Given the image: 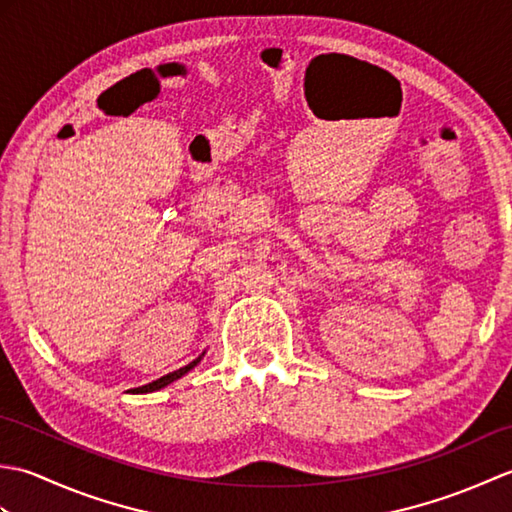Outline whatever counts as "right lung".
I'll use <instances>...</instances> for the list:
<instances>
[{
    "instance_id": "obj_1",
    "label": "right lung",
    "mask_w": 512,
    "mask_h": 512,
    "mask_svg": "<svg viewBox=\"0 0 512 512\" xmlns=\"http://www.w3.org/2000/svg\"><path fill=\"white\" fill-rule=\"evenodd\" d=\"M202 356H204V352H202ZM202 356H198L195 358V361H191L189 365H184V367H180V369H176V372H171V374H167V376H162V378H158V380H154V383H149V385H143V387H136V389H129L132 391V394H149V391H156V389H162V387H167L169 383H173V380H178V378H182L184 374L187 372H191V369L198 365L200 361H202Z\"/></svg>"
}]
</instances>
